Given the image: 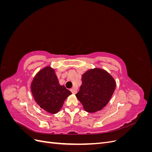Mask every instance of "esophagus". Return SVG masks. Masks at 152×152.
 Masks as SVG:
<instances>
[{
	"instance_id": "obj_1",
	"label": "esophagus",
	"mask_w": 152,
	"mask_h": 152,
	"mask_svg": "<svg viewBox=\"0 0 152 152\" xmlns=\"http://www.w3.org/2000/svg\"><path fill=\"white\" fill-rule=\"evenodd\" d=\"M70 91L72 92V94H76V93H77V91L75 90V89H70Z\"/></svg>"
}]
</instances>
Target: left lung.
I'll use <instances>...</instances> for the list:
<instances>
[{
	"label": "left lung",
	"mask_w": 152,
	"mask_h": 152,
	"mask_svg": "<svg viewBox=\"0 0 152 152\" xmlns=\"http://www.w3.org/2000/svg\"><path fill=\"white\" fill-rule=\"evenodd\" d=\"M80 91L75 94L86 112L99 111L108 104L113 94L116 82L103 69H90L82 76Z\"/></svg>",
	"instance_id": "8db88e82"
}]
</instances>
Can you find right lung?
<instances>
[{
	"label": "right lung",
	"mask_w": 152,
	"mask_h": 152,
	"mask_svg": "<svg viewBox=\"0 0 152 152\" xmlns=\"http://www.w3.org/2000/svg\"><path fill=\"white\" fill-rule=\"evenodd\" d=\"M31 91L39 107L48 113L54 114L61 108L65 100L72 93L59 84L53 68L46 66L34 77Z\"/></svg>",
	"instance_id": "1"
}]
</instances>
